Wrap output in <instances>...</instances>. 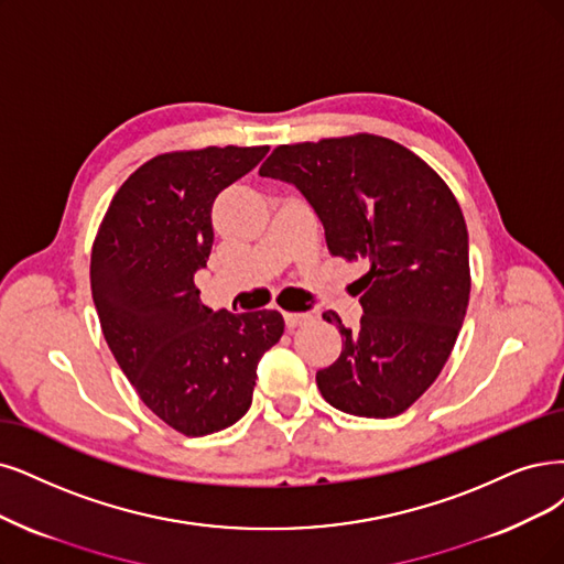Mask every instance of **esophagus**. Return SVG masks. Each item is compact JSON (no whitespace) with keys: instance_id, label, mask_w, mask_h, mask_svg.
<instances>
[{"instance_id":"1","label":"esophagus","mask_w":564,"mask_h":564,"mask_svg":"<svg viewBox=\"0 0 564 564\" xmlns=\"http://www.w3.org/2000/svg\"><path fill=\"white\" fill-rule=\"evenodd\" d=\"M283 321H285L288 329H295L300 325H306L311 321V316L308 314H283Z\"/></svg>"}]
</instances>
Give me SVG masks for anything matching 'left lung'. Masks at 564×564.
<instances>
[{
	"instance_id": "left-lung-1",
	"label": "left lung",
	"mask_w": 564,
	"mask_h": 564,
	"mask_svg": "<svg viewBox=\"0 0 564 564\" xmlns=\"http://www.w3.org/2000/svg\"><path fill=\"white\" fill-rule=\"evenodd\" d=\"M260 176L297 187L332 256L369 262L360 327L323 314L344 337L339 360L316 373L325 402L365 419L406 411L440 377L467 314L460 204L419 155L373 134L279 145Z\"/></svg>"
}]
</instances>
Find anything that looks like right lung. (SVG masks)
<instances>
[{"instance_id": "right-lung-1", "label": "right lung", "mask_w": 564, "mask_h": 564, "mask_svg": "<svg viewBox=\"0 0 564 564\" xmlns=\"http://www.w3.org/2000/svg\"><path fill=\"white\" fill-rule=\"evenodd\" d=\"M267 151L212 145L153 158L120 185L93 243L104 339L143 404L187 436L241 419L258 362L283 335L279 311L216 314L195 288L214 243V199Z\"/></svg>"}]
</instances>
